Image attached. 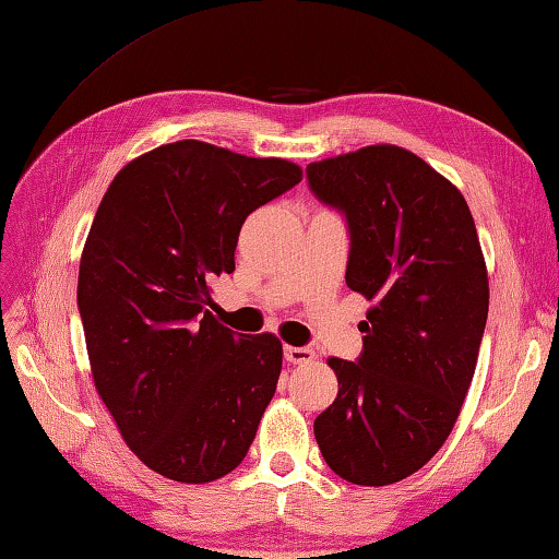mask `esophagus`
Instances as JSON below:
<instances>
[{
    "label": "esophagus",
    "mask_w": 559,
    "mask_h": 559,
    "mask_svg": "<svg viewBox=\"0 0 559 559\" xmlns=\"http://www.w3.org/2000/svg\"><path fill=\"white\" fill-rule=\"evenodd\" d=\"M284 359H287L289 364H309V361L316 359V352L311 347L287 345V347H284Z\"/></svg>",
    "instance_id": "obj_1"
}]
</instances>
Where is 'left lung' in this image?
Instances as JSON below:
<instances>
[{
  "label": "left lung",
  "mask_w": 559,
  "mask_h": 559,
  "mask_svg": "<svg viewBox=\"0 0 559 559\" xmlns=\"http://www.w3.org/2000/svg\"><path fill=\"white\" fill-rule=\"evenodd\" d=\"M347 216V287L371 301L357 361L330 357L337 397L313 435L343 480L383 487L435 455L461 415L489 282L468 202L417 154L371 144L306 166Z\"/></svg>",
  "instance_id": "left-lung-1"
}]
</instances>
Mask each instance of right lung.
<instances>
[{"label": "right lung", "instance_id": "right-lung-1", "mask_svg": "<svg viewBox=\"0 0 559 559\" xmlns=\"http://www.w3.org/2000/svg\"><path fill=\"white\" fill-rule=\"evenodd\" d=\"M287 158L200 140L120 168L91 224L76 304L96 391L124 443L168 480H219L246 459L282 371L277 335L207 311L250 212L301 180Z\"/></svg>", "mask_w": 559, "mask_h": 559}]
</instances>
